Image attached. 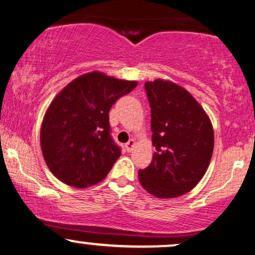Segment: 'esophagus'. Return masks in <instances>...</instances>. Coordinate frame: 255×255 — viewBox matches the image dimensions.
I'll list each match as a JSON object with an SVG mask.
<instances>
[{
  "instance_id": "esophagus-1",
  "label": "esophagus",
  "mask_w": 255,
  "mask_h": 255,
  "mask_svg": "<svg viewBox=\"0 0 255 255\" xmlns=\"http://www.w3.org/2000/svg\"><path fill=\"white\" fill-rule=\"evenodd\" d=\"M134 145H136V140H134V139H130V140H128V142L127 143V144H125V148H127V150H128V152H130V151L133 150Z\"/></svg>"
}]
</instances>
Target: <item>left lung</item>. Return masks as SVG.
Segmentation results:
<instances>
[{
  "mask_svg": "<svg viewBox=\"0 0 255 255\" xmlns=\"http://www.w3.org/2000/svg\"><path fill=\"white\" fill-rule=\"evenodd\" d=\"M144 86L156 151L150 164L138 170L139 184L156 198H175L190 192L204 176L214 151V128L184 87L162 79Z\"/></svg>",
  "mask_w": 255,
  "mask_h": 255,
  "instance_id": "obj_1",
  "label": "left lung"
}]
</instances>
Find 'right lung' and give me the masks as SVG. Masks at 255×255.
I'll list each match as a JSON object with an SVG mask.
<instances>
[{
  "label": "right lung",
  "instance_id": "add662e5",
  "mask_svg": "<svg viewBox=\"0 0 255 255\" xmlns=\"http://www.w3.org/2000/svg\"><path fill=\"white\" fill-rule=\"evenodd\" d=\"M137 85L95 70L69 82L51 101L41 123L40 146L58 180L85 188L106 178L121 156L110 134V109Z\"/></svg>",
  "mask_w": 255,
  "mask_h": 255
}]
</instances>
